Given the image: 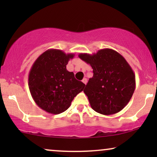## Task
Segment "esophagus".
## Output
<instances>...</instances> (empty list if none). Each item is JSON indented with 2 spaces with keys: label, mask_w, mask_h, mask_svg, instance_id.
Returning <instances> with one entry per match:
<instances>
[{
  "label": "esophagus",
  "mask_w": 157,
  "mask_h": 157,
  "mask_svg": "<svg viewBox=\"0 0 157 157\" xmlns=\"http://www.w3.org/2000/svg\"><path fill=\"white\" fill-rule=\"evenodd\" d=\"M82 82L84 83V84H86V83H87V79L86 78H83V80H82Z\"/></svg>",
  "instance_id": "1"
}]
</instances>
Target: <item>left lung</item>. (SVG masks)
I'll return each mask as SVG.
<instances>
[{
  "instance_id": "1",
  "label": "left lung",
  "mask_w": 157,
  "mask_h": 157,
  "mask_svg": "<svg viewBox=\"0 0 157 157\" xmlns=\"http://www.w3.org/2000/svg\"><path fill=\"white\" fill-rule=\"evenodd\" d=\"M78 57L93 68V77L83 90L91 108L104 115L121 111L129 102L136 87L134 71L126 59L111 48L93 54L80 53Z\"/></svg>"
}]
</instances>
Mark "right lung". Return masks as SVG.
<instances>
[{
  "label": "right lung",
  "instance_id": "right-lung-1",
  "mask_svg": "<svg viewBox=\"0 0 157 157\" xmlns=\"http://www.w3.org/2000/svg\"><path fill=\"white\" fill-rule=\"evenodd\" d=\"M74 56L59 49H48L31 66L30 92L36 104L46 112L59 114L67 110L75 96L84 89V83L66 69L68 61Z\"/></svg>",
  "mask_w": 157,
  "mask_h": 157
}]
</instances>
